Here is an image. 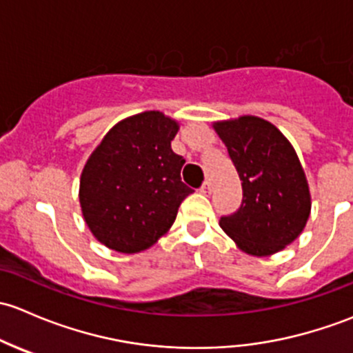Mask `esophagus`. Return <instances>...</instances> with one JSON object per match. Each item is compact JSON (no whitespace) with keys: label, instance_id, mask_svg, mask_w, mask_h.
Segmentation results:
<instances>
[{"label":"esophagus","instance_id":"obj_1","mask_svg":"<svg viewBox=\"0 0 353 353\" xmlns=\"http://www.w3.org/2000/svg\"><path fill=\"white\" fill-rule=\"evenodd\" d=\"M201 194H203V195L210 194V183H209V181H203V185L201 187Z\"/></svg>","mask_w":353,"mask_h":353}]
</instances>
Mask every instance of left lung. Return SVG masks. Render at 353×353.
<instances>
[{"label": "left lung", "instance_id": "1", "mask_svg": "<svg viewBox=\"0 0 353 353\" xmlns=\"http://www.w3.org/2000/svg\"><path fill=\"white\" fill-rule=\"evenodd\" d=\"M243 185L241 207L219 226L253 256L282 252L306 228L311 194L296 150L274 123L243 115L212 123Z\"/></svg>", "mask_w": 353, "mask_h": 353}]
</instances>
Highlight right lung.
Here are the masks:
<instances>
[{"mask_svg":"<svg viewBox=\"0 0 353 353\" xmlns=\"http://www.w3.org/2000/svg\"><path fill=\"white\" fill-rule=\"evenodd\" d=\"M180 123L150 110L117 122L90 154L79 178L83 219L101 245L139 253L168 232L192 188L185 159L172 150Z\"/></svg>","mask_w":353,"mask_h":353,"instance_id":"obj_1","label":"right lung"}]
</instances>
